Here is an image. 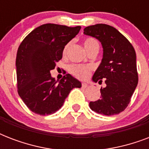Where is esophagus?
Wrapping results in <instances>:
<instances>
[{"label":"esophagus","mask_w":149,"mask_h":149,"mask_svg":"<svg viewBox=\"0 0 149 149\" xmlns=\"http://www.w3.org/2000/svg\"><path fill=\"white\" fill-rule=\"evenodd\" d=\"M82 87L86 88V87H88V84H86V83H83V84H82Z\"/></svg>","instance_id":"1"}]
</instances>
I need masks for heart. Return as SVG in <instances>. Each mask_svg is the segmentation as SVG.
I'll list each match as a JSON object with an SVG mask.
<instances>
[{
	"label": "heart",
	"mask_w": 149,
	"mask_h": 149,
	"mask_svg": "<svg viewBox=\"0 0 149 149\" xmlns=\"http://www.w3.org/2000/svg\"><path fill=\"white\" fill-rule=\"evenodd\" d=\"M84 48L87 53H90L93 51H99L100 45L98 42L93 38H86L84 42ZM70 47V44L65 45L64 49H63V54L65 55L68 51V49ZM69 70L71 74H72L75 77L78 79H84L89 77L91 73V69L88 66L84 65H78V64H73L71 65L69 68Z\"/></svg>",
	"instance_id": "obj_1"
}]
</instances>
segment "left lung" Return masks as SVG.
<instances>
[{
	"mask_svg": "<svg viewBox=\"0 0 149 149\" xmlns=\"http://www.w3.org/2000/svg\"><path fill=\"white\" fill-rule=\"evenodd\" d=\"M84 33L97 38L104 49L93 80L99 84L104 81L106 86L100 89V99L90 102V107L104 115L118 114L129 104L139 82L134 47L122 34L107 24L86 27Z\"/></svg>",
	"mask_w": 149,
	"mask_h": 149,
	"instance_id": "1",
	"label": "left lung"
}]
</instances>
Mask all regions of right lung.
I'll use <instances>...</instances> for the list:
<instances>
[{"mask_svg": "<svg viewBox=\"0 0 149 149\" xmlns=\"http://www.w3.org/2000/svg\"><path fill=\"white\" fill-rule=\"evenodd\" d=\"M80 26L45 24L36 28L20 44L16 57L17 93L32 112L54 113L81 83L70 74L57 83L50 74L63 57L65 45L79 33Z\"/></svg>", "mask_w": 149, "mask_h": 149, "instance_id": "1", "label": "right lung"}]
</instances>
